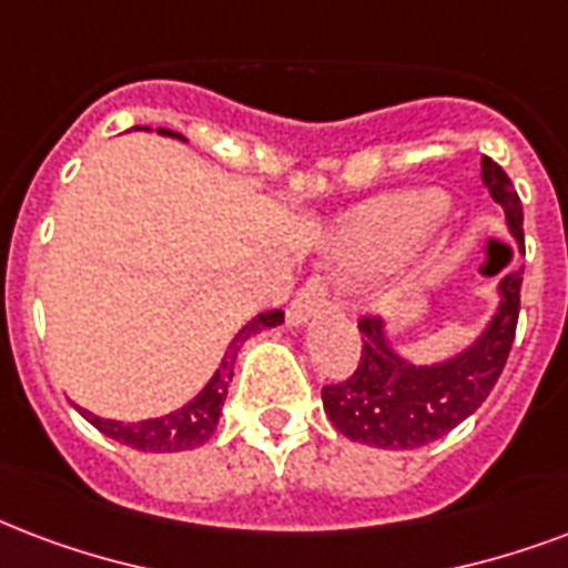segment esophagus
I'll return each instance as SVG.
<instances>
[{
  "mask_svg": "<svg viewBox=\"0 0 568 568\" xmlns=\"http://www.w3.org/2000/svg\"><path fill=\"white\" fill-rule=\"evenodd\" d=\"M327 310H331V301H327L324 285L318 283V280H310V283L301 288V294L294 297L292 306H288V324H292V327H303L310 318L327 313Z\"/></svg>",
  "mask_w": 568,
  "mask_h": 568,
  "instance_id": "1",
  "label": "esophagus"
}]
</instances>
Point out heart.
<instances>
[{
    "mask_svg": "<svg viewBox=\"0 0 568 568\" xmlns=\"http://www.w3.org/2000/svg\"><path fill=\"white\" fill-rule=\"evenodd\" d=\"M447 211L440 190H410L378 199L361 211L354 226L333 246V262L352 276L381 274L396 267Z\"/></svg>",
    "mask_w": 568,
    "mask_h": 568,
    "instance_id": "obj_1",
    "label": "heart"
}]
</instances>
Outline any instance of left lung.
Listing matches in <instances>:
<instances>
[{"label": "left lung", "instance_id": "left-lung-1", "mask_svg": "<svg viewBox=\"0 0 568 568\" xmlns=\"http://www.w3.org/2000/svg\"><path fill=\"white\" fill-rule=\"evenodd\" d=\"M483 184L504 207L506 226L521 244V199L491 158H483ZM521 276L497 283L495 313L483 331L449 357L423 363L399 352L381 322L363 318V354L352 378L322 389L324 414L333 428L357 444L378 449H417L465 423L500 378L518 324Z\"/></svg>", "mask_w": 568, "mask_h": 568}]
</instances>
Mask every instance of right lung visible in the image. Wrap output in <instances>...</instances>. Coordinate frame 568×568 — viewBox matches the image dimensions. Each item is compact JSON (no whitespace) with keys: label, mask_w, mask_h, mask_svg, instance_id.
I'll list each match as a JSON object with an SVG mask.
<instances>
[{"label":"right lung","mask_w":568,"mask_h":568,"mask_svg":"<svg viewBox=\"0 0 568 568\" xmlns=\"http://www.w3.org/2000/svg\"><path fill=\"white\" fill-rule=\"evenodd\" d=\"M158 133L160 136H172V140L187 142L181 133H175V130L158 128ZM280 324H283V310H271V313H258L255 318H250V322L237 331V336L232 339V345H229V352L223 354V363H220V369L211 375V381L199 389L187 405H181V408L172 410V414L140 419V423H121V419L98 417V414L80 408V405H77V410H80L82 417L89 419L98 432H103L106 438L119 440L124 447L140 449V453H181V449L202 447V444L214 435L216 423H220L223 402H226L229 393V381H232V366H235V357L237 352H241V345L258 331L280 327Z\"/></svg>","instance_id":"obj_1"}]
</instances>
